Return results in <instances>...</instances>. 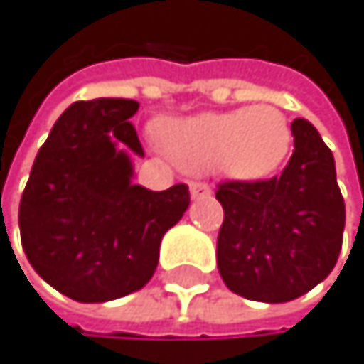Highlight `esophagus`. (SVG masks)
<instances>
[{
  "label": "esophagus",
  "instance_id": "34e87169",
  "mask_svg": "<svg viewBox=\"0 0 364 364\" xmlns=\"http://www.w3.org/2000/svg\"><path fill=\"white\" fill-rule=\"evenodd\" d=\"M211 196V186L206 182H191V198L200 200V198H209Z\"/></svg>",
  "mask_w": 364,
  "mask_h": 364
}]
</instances>
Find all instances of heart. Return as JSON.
Masks as SVG:
<instances>
[{
  "mask_svg": "<svg viewBox=\"0 0 364 364\" xmlns=\"http://www.w3.org/2000/svg\"><path fill=\"white\" fill-rule=\"evenodd\" d=\"M160 139L186 171L220 168L242 180L271 176L291 149V129L276 106L258 104L251 109L200 113L168 119Z\"/></svg>",
  "mask_w": 364,
  "mask_h": 364,
  "instance_id": "1",
  "label": "heart"
}]
</instances>
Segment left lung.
Here are the masks:
<instances>
[{
    "instance_id": "obj_1",
    "label": "left lung",
    "mask_w": 364,
    "mask_h": 364,
    "mask_svg": "<svg viewBox=\"0 0 364 364\" xmlns=\"http://www.w3.org/2000/svg\"><path fill=\"white\" fill-rule=\"evenodd\" d=\"M294 155L280 176L222 182L218 269L233 294L289 302L323 282L343 247L345 200L329 146L307 119H294Z\"/></svg>"
}]
</instances>
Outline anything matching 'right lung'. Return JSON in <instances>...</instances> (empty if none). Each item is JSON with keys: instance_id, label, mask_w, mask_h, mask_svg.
Segmentation results:
<instances>
[{"instance_id": "1", "label": "right lung", "mask_w": 364, "mask_h": 364, "mask_svg": "<svg viewBox=\"0 0 364 364\" xmlns=\"http://www.w3.org/2000/svg\"><path fill=\"white\" fill-rule=\"evenodd\" d=\"M135 100L75 102L39 149L19 202L21 247L33 269L77 302H106L155 274L164 233L188 209V186L133 184L144 149L129 122Z\"/></svg>"}]
</instances>
